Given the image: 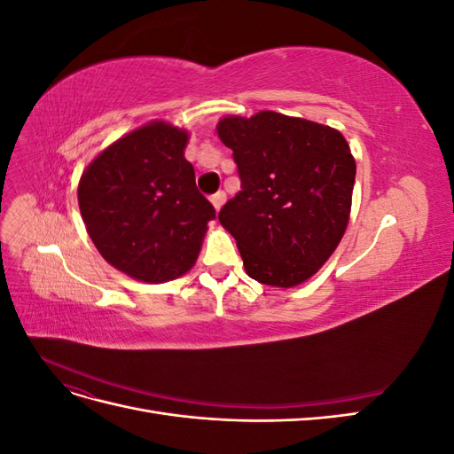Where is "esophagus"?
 Returning <instances> with one entry per match:
<instances>
[{
	"label": "esophagus",
	"mask_w": 454,
	"mask_h": 454,
	"mask_svg": "<svg viewBox=\"0 0 454 454\" xmlns=\"http://www.w3.org/2000/svg\"><path fill=\"white\" fill-rule=\"evenodd\" d=\"M212 204H214V208H215V212H219L222 210V206L225 204V200H227V195L223 193V191H217L215 195H212Z\"/></svg>",
	"instance_id": "34e87169"
}]
</instances>
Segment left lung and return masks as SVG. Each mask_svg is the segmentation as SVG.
<instances>
[{
	"mask_svg": "<svg viewBox=\"0 0 454 454\" xmlns=\"http://www.w3.org/2000/svg\"><path fill=\"white\" fill-rule=\"evenodd\" d=\"M217 136L232 149L240 191L219 212L248 277L277 287L309 280L345 235L356 160L339 130L259 112L227 115Z\"/></svg>",
	"mask_w": 454,
	"mask_h": 454,
	"instance_id": "obj_1",
	"label": "left lung"
}]
</instances>
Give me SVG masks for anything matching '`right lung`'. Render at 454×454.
<instances>
[{
    "label": "right lung",
    "instance_id": "right-lung-1",
    "mask_svg": "<svg viewBox=\"0 0 454 454\" xmlns=\"http://www.w3.org/2000/svg\"><path fill=\"white\" fill-rule=\"evenodd\" d=\"M189 134L151 121L106 147L77 187L87 232L109 265L160 284L195 265L214 206L184 157Z\"/></svg>",
    "mask_w": 454,
    "mask_h": 454
}]
</instances>
